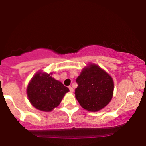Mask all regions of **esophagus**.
<instances>
[{
  "mask_svg": "<svg viewBox=\"0 0 146 146\" xmlns=\"http://www.w3.org/2000/svg\"><path fill=\"white\" fill-rule=\"evenodd\" d=\"M68 88H69V90H70V92H71V93H73V90H73V88H72V87H71V86H68Z\"/></svg>",
  "mask_w": 146,
  "mask_h": 146,
  "instance_id": "obj_1",
  "label": "esophagus"
}]
</instances>
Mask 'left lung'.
I'll use <instances>...</instances> for the list:
<instances>
[{
  "mask_svg": "<svg viewBox=\"0 0 146 146\" xmlns=\"http://www.w3.org/2000/svg\"><path fill=\"white\" fill-rule=\"evenodd\" d=\"M75 98L88 111H99L112 100L114 90L113 78L98 65L90 64L84 68L76 79Z\"/></svg>",
  "mask_w": 146,
  "mask_h": 146,
  "instance_id": "obj_1",
  "label": "left lung"
}]
</instances>
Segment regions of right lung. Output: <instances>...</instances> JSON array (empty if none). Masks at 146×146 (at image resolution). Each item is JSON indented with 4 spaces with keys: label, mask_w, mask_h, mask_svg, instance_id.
Here are the masks:
<instances>
[{
    "label": "right lung",
    "mask_w": 146,
    "mask_h": 146,
    "mask_svg": "<svg viewBox=\"0 0 146 146\" xmlns=\"http://www.w3.org/2000/svg\"><path fill=\"white\" fill-rule=\"evenodd\" d=\"M38 72L28 84L27 94L31 105L41 111L49 112L58 106L69 89L51 76Z\"/></svg>",
    "instance_id": "1"
}]
</instances>
